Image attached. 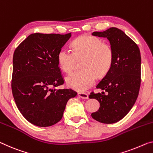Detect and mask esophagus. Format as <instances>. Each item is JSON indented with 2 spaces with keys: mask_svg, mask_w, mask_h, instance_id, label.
<instances>
[{
  "mask_svg": "<svg viewBox=\"0 0 153 153\" xmlns=\"http://www.w3.org/2000/svg\"><path fill=\"white\" fill-rule=\"evenodd\" d=\"M78 95L80 98H83V99H88V94L86 93H83V92H80L78 94Z\"/></svg>",
  "mask_w": 153,
  "mask_h": 153,
  "instance_id": "34e87169",
  "label": "esophagus"
}]
</instances>
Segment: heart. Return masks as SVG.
<instances>
[{
  "mask_svg": "<svg viewBox=\"0 0 153 153\" xmlns=\"http://www.w3.org/2000/svg\"><path fill=\"white\" fill-rule=\"evenodd\" d=\"M72 52L62 48L57 54L59 66L66 73L73 70L76 59L83 57L81 70L73 72L66 78L67 85L80 91L94 84L96 77L107 73L112 64L114 53L111 46L97 37L81 36L72 42Z\"/></svg>",
  "mask_w": 153,
  "mask_h": 153,
  "instance_id": "1",
  "label": "heart"
}]
</instances>
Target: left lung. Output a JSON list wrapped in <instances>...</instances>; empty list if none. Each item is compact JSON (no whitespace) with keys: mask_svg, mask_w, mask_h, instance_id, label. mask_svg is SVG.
<instances>
[{"mask_svg":"<svg viewBox=\"0 0 153 153\" xmlns=\"http://www.w3.org/2000/svg\"><path fill=\"white\" fill-rule=\"evenodd\" d=\"M94 36L107 37L114 53L112 64L96 85L102 93L91 92L90 98L100 102L98 111L91 114L96 121L104 124L117 123L128 114L139 94L141 83V55L139 47L123 30L116 27Z\"/></svg>","mask_w":153,"mask_h":153,"instance_id":"obj_1","label":"left lung"}]
</instances>
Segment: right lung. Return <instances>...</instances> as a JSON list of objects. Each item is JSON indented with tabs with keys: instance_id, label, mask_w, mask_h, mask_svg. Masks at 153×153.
I'll use <instances>...</instances> for the list:
<instances>
[{
	"instance_id": "right-lung-1",
	"label": "right lung",
	"mask_w": 153,
	"mask_h": 153,
	"mask_svg": "<svg viewBox=\"0 0 153 153\" xmlns=\"http://www.w3.org/2000/svg\"><path fill=\"white\" fill-rule=\"evenodd\" d=\"M71 33H33L14 51L11 90L21 114L34 125H54L62 118L72 89L57 90L64 83L57 62L58 52Z\"/></svg>"
}]
</instances>
